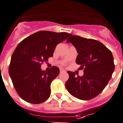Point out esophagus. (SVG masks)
I'll return each instance as SVG.
<instances>
[{
	"mask_svg": "<svg viewBox=\"0 0 123 123\" xmlns=\"http://www.w3.org/2000/svg\"><path fill=\"white\" fill-rule=\"evenodd\" d=\"M60 72L61 73H62V72H66V71L63 69H60Z\"/></svg>",
	"mask_w": 123,
	"mask_h": 123,
	"instance_id": "esophagus-1",
	"label": "esophagus"
}]
</instances>
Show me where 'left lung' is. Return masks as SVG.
Returning <instances> with one entry per match:
<instances>
[{"label":"left lung","instance_id":"left-lung-1","mask_svg":"<svg viewBox=\"0 0 123 123\" xmlns=\"http://www.w3.org/2000/svg\"><path fill=\"white\" fill-rule=\"evenodd\" d=\"M67 43L77 49L76 63L83 69V75H75L68 71L69 77L65 83L66 89L77 98L89 100L98 95L111 80L115 65L111 51L100 42L70 35Z\"/></svg>","mask_w":123,"mask_h":123}]
</instances>
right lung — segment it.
Instances as JSON below:
<instances>
[{"mask_svg":"<svg viewBox=\"0 0 123 123\" xmlns=\"http://www.w3.org/2000/svg\"><path fill=\"white\" fill-rule=\"evenodd\" d=\"M71 34L41 31L22 41L11 56L9 74L16 92L26 102L40 104L51 95V83L59 74L58 67L42 71L41 65L53 56L56 46Z\"/></svg>","mask_w":123,"mask_h":123,"instance_id":"obj_1","label":"right lung"}]
</instances>
